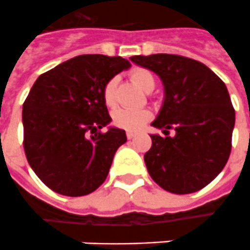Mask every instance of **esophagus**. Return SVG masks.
I'll return each instance as SVG.
<instances>
[{
    "label": "esophagus",
    "instance_id": "esophagus-1",
    "mask_svg": "<svg viewBox=\"0 0 250 250\" xmlns=\"http://www.w3.org/2000/svg\"><path fill=\"white\" fill-rule=\"evenodd\" d=\"M127 139H134L135 136H136V134L135 132H132V131H127Z\"/></svg>",
    "mask_w": 250,
    "mask_h": 250
}]
</instances>
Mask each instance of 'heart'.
<instances>
[{
	"instance_id": "heart-1",
	"label": "heart",
	"mask_w": 250,
	"mask_h": 250,
	"mask_svg": "<svg viewBox=\"0 0 250 250\" xmlns=\"http://www.w3.org/2000/svg\"><path fill=\"white\" fill-rule=\"evenodd\" d=\"M131 79L143 91H149V90H153V87H155V77L149 70H146V68H135L134 71L131 73ZM116 86H118V77H112L104 84V87H103V101L106 103V106L111 107L115 104ZM149 119H151V112L148 110L119 108L112 115L114 125L128 131H138Z\"/></svg>"
}]
</instances>
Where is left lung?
Listing matches in <instances>:
<instances>
[{
	"label": "left lung",
	"instance_id": "left-lung-1",
	"mask_svg": "<svg viewBox=\"0 0 250 250\" xmlns=\"http://www.w3.org/2000/svg\"><path fill=\"white\" fill-rule=\"evenodd\" d=\"M134 63L158 74L164 102L144 155L149 176L172 193L200 191L223 171L232 148L234 108L225 83L195 59L175 54L135 55ZM173 128L175 137L167 136Z\"/></svg>",
	"mask_w": 250,
	"mask_h": 250
}]
</instances>
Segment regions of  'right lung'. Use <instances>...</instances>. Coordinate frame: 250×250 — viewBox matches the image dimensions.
<instances>
[{
	"instance_id": "obj_1",
	"label": "right lung",
	"mask_w": 250,
	"mask_h": 250,
	"mask_svg": "<svg viewBox=\"0 0 250 250\" xmlns=\"http://www.w3.org/2000/svg\"><path fill=\"white\" fill-rule=\"evenodd\" d=\"M131 63L122 57L78 55L38 77L22 110L23 148L33 171L50 189L84 196L106 180L125 130L110 127L103 101L108 79Z\"/></svg>"
}]
</instances>
